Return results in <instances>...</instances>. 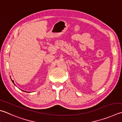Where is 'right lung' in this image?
<instances>
[{"mask_svg":"<svg viewBox=\"0 0 122 122\" xmlns=\"http://www.w3.org/2000/svg\"><path fill=\"white\" fill-rule=\"evenodd\" d=\"M11 81H12V82L13 83L15 84V83H14V81H13V80H11ZM22 91H23V90H22ZM25 92H26V91H25Z\"/></svg>","mask_w":122,"mask_h":122,"instance_id":"add662e5","label":"right lung"}]
</instances>
